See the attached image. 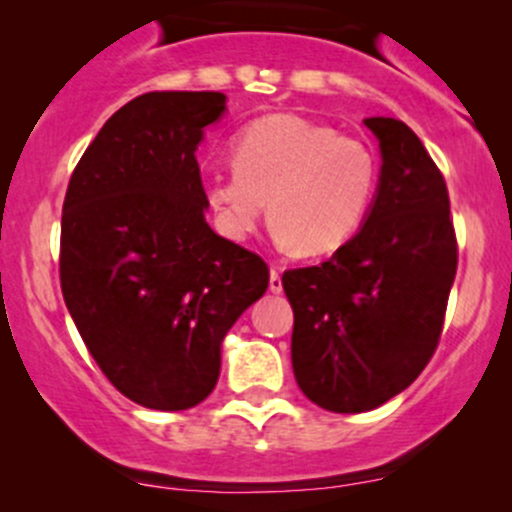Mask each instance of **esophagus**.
Segmentation results:
<instances>
[{"instance_id":"34e87169","label":"esophagus","mask_w":512,"mask_h":512,"mask_svg":"<svg viewBox=\"0 0 512 512\" xmlns=\"http://www.w3.org/2000/svg\"><path fill=\"white\" fill-rule=\"evenodd\" d=\"M270 292H275V294L282 292V272L277 270V267H272V272H270Z\"/></svg>"}]
</instances>
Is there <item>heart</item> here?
<instances>
[{"mask_svg": "<svg viewBox=\"0 0 512 512\" xmlns=\"http://www.w3.org/2000/svg\"><path fill=\"white\" fill-rule=\"evenodd\" d=\"M232 173L205 178L218 230L242 242L270 210L275 237L302 255H332L361 230L379 183L364 141L292 113L252 121L232 141Z\"/></svg>", "mask_w": 512, "mask_h": 512, "instance_id": "obj_1", "label": "heart"}]
</instances>
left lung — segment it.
Masks as SVG:
<instances>
[{
  "label": "left lung",
  "mask_w": 512,
  "mask_h": 512,
  "mask_svg": "<svg viewBox=\"0 0 512 512\" xmlns=\"http://www.w3.org/2000/svg\"><path fill=\"white\" fill-rule=\"evenodd\" d=\"M381 175L369 218L327 262L287 270L292 369L309 401L361 414L426 369L443 332L458 267L446 180L396 118H366Z\"/></svg>",
  "instance_id": "obj_1"
}]
</instances>
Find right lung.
<instances>
[{"mask_svg": "<svg viewBox=\"0 0 512 512\" xmlns=\"http://www.w3.org/2000/svg\"><path fill=\"white\" fill-rule=\"evenodd\" d=\"M220 91H151L118 108L66 188L64 302L106 379L136 404L183 411L220 376L227 329L270 285L255 252L205 223L200 165Z\"/></svg>", "mask_w": 512, "mask_h": 512, "instance_id": "obj_1", "label": "right lung"}]
</instances>
